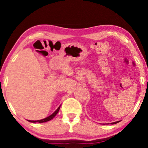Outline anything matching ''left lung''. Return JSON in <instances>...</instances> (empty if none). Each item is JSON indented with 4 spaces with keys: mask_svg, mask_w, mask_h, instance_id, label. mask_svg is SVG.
<instances>
[{
    "mask_svg": "<svg viewBox=\"0 0 148 148\" xmlns=\"http://www.w3.org/2000/svg\"><path fill=\"white\" fill-rule=\"evenodd\" d=\"M119 122H120V121H116V122H114V123H111L110 124L111 125H113V124H116V123H119Z\"/></svg>",
    "mask_w": 148,
    "mask_h": 148,
    "instance_id": "left-lung-1",
    "label": "left lung"
}]
</instances>
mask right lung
<instances>
[{"label": "right lung", "mask_w": 148, "mask_h": 148, "mask_svg": "<svg viewBox=\"0 0 148 148\" xmlns=\"http://www.w3.org/2000/svg\"><path fill=\"white\" fill-rule=\"evenodd\" d=\"M60 106L58 107V108L56 109V110L54 112V113H52V114L51 115H50L49 116L46 117V118L44 119H42V120H38V121H28L29 122H31V123H45V122H47V121H49L51 120V119H52L54 118V116H56V114L58 112V111H59V109H60Z\"/></svg>", "instance_id": "right-lung-1"}]
</instances>
